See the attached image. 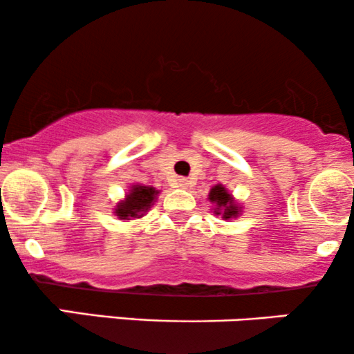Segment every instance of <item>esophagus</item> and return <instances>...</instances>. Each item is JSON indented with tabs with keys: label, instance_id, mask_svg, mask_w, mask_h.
<instances>
[{
	"label": "esophagus",
	"instance_id": "esophagus-1",
	"mask_svg": "<svg viewBox=\"0 0 354 354\" xmlns=\"http://www.w3.org/2000/svg\"><path fill=\"white\" fill-rule=\"evenodd\" d=\"M176 185H178V188L186 189L189 186V180H188V178H180V180L176 181Z\"/></svg>",
	"mask_w": 354,
	"mask_h": 354
}]
</instances>
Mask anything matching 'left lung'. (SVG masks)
<instances>
[{
	"label": "left lung",
	"mask_w": 354,
	"mask_h": 354,
	"mask_svg": "<svg viewBox=\"0 0 354 354\" xmlns=\"http://www.w3.org/2000/svg\"><path fill=\"white\" fill-rule=\"evenodd\" d=\"M208 200L216 205V208H214V214H221L225 219L236 218L239 214V206L234 203L233 196H231L228 189H226L223 185H216L211 188Z\"/></svg>",
	"instance_id": "obj_1"
}]
</instances>
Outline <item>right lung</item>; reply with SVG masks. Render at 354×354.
Listing matches in <instances>:
<instances>
[{"mask_svg": "<svg viewBox=\"0 0 354 354\" xmlns=\"http://www.w3.org/2000/svg\"><path fill=\"white\" fill-rule=\"evenodd\" d=\"M158 191L153 186H141L133 185L129 193L121 203H118L115 214L120 219H129V218H141L143 214L153 206L154 200L158 196Z\"/></svg>", "mask_w": 354, "mask_h": 354, "instance_id": "right-lung-1", "label": "right lung"}]
</instances>
